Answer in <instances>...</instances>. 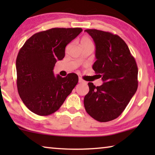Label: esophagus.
<instances>
[{"label": "esophagus", "instance_id": "obj_1", "mask_svg": "<svg viewBox=\"0 0 155 155\" xmlns=\"http://www.w3.org/2000/svg\"><path fill=\"white\" fill-rule=\"evenodd\" d=\"M78 83H86L85 81H83L81 78H78Z\"/></svg>", "mask_w": 155, "mask_h": 155}]
</instances>
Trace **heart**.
Wrapping results in <instances>:
<instances>
[{"instance_id":"b5f03b06","label":"heart","mask_w":155,"mask_h":155,"mask_svg":"<svg viewBox=\"0 0 155 155\" xmlns=\"http://www.w3.org/2000/svg\"><path fill=\"white\" fill-rule=\"evenodd\" d=\"M86 45H93L92 41L87 37H83L81 40V46H86Z\"/></svg>"}]
</instances>
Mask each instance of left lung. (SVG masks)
Instances as JSON below:
<instances>
[{
  "mask_svg": "<svg viewBox=\"0 0 155 155\" xmlns=\"http://www.w3.org/2000/svg\"><path fill=\"white\" fill-rule=\"evenodd\" d=\"M95 43L96 61L92 68L103 84L89 83L84 98L87 114L98 122H106L121 115L138 87L137 65L130 50L117 35L96 29H86Z\"/></svg>",
  "mask_w": 155,
  "mask_h": 155,
  "instance_id": "1",
  "label": "left lung"
}]
</instances>
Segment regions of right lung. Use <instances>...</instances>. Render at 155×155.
<instances>
[{"label":"right lung","mask_w":155,"mask_h":155,"mask_svg":"<svg viewBox=\"0 0 155 155\" xmlns=\"http://www.w3.org/2000/svg\"><path fill=\"white\" fill-rule=\"evenodd\" d=\"M81 28H53L37 33L26 41L16 59L17 87L20 98L34 114L48 115L57 111L77 85L78 77L70 73L54 77L56 62L65 48L82 32Z\"/></svg>","instance_id":"obj_1"}]
</instances>
